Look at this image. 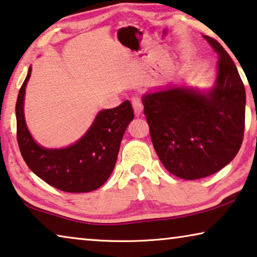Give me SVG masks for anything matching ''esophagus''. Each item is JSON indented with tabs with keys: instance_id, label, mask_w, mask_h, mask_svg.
I'll return each mask as SVG.
<instances>
[{
	"instance_id": "1",
	"label": "esophagus",
	"mask_w": 257,
	"mask_h": 257,
	"mask_svg": "<svg viewBox=\"0 0 257 257\" xmlns=\"http://www.w3.org/2000/svg\"><path fill=\"white\" fill-rule=\"evenodd\" d=\"M132 106H133V109H135V113L137 114V116H140L141 112H143V110H144V105L139 97L132 98Z\"/></svg>"
}]
</instances>
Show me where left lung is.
Segmentation results:
<instances>
[{"label":"left lung","mask_w":257,"mask_h":257,"mask_svg":"<svg viewBox=\"0 0 257 257\" xmlns=\"http://www.w3.org/2000/svg\"><path fill=\"white\" fill-rule=\"evenodd\" d=\"M215 83L210 90L168 87L143 96L145 116L160 161L183 180L219 172L239 152L244 132L246 90L232 58L217 40Z\"/></svg>","instance_id":"8db88e82"}]
</instances>
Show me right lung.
Instances as JSON below:
<instances>
[{
	"instance_id": "1",
	"label": "right lung",
	"mask_w": 257,
	"mask_h": 257,
	"mask_svg": "<svg viewBox=\"0 0 257 257\" xmlns=\"http://www.w3.org/2000/svg\"><path fill=\"white\" fill-rule=\"evenodd\" d=\"M30 67L16 102L17 143L30 169L47 184L66 192H89L105 183L116 165L122 136L135 114L125 101L99 111L84 136L65 148H45L33 139L25 122V88Z\"/></svg>"
}]
</instances>
